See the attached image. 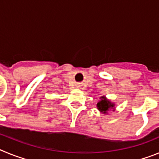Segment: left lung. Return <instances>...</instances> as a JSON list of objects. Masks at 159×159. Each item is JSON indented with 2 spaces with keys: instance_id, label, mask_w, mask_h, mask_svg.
<instances>
[{
  "instance_id": "obj_1",
  "label": "left lung",
  "mask_w": 159,
  "mask_h": 159,
  "mask_svg": "<svg viewBox=\"0 0 159 159\" xmlns=\"http://www.w3.org/2000/svg\"><path fill=\"white\" fill-rule=\"evenodd\" d=\"M97 108L102 113L107 114V111L110 109L115 110V104L110 100H108L105 96H102L100 97V100L97 103Z\"/></svg>"
}]
</instances>
